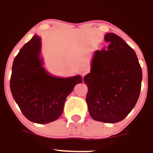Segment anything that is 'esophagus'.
<instances>
[{"instance_id":"obj_1","label":"esophagus","mask_w":153,"mask_h":153,"mask_svg":"<svg viewBox=\"0 0 153 153\" xmlns=\"http://www.w3.org/2000/svg\"><path fill=\"white\" fill-rule=\"evenodd\" d=\"M89 71V68L87 66V65H83V66L82 67V68H81V74H82V76H84L85 75H86L88 72Z\"/></svg>"}]
</instances>
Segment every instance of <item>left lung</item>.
<instances>
[{"instance_id": "8db88e82", "label": "left lung", "mask_w": 153, "mask_h": 153, "mask_svg": "<svg viewBox=\"0 0 153 153\" xmlns=\"http://www.w3.org/2000/svg\"><path fill=\"white\" fill-rule=\"evenodd\" d=\"M104 40L109 46L95 51L84 83L88 88L86 102L91 117L114 123L123 120L137 104L143 74L135 51L121 37L107 33Z\"/></svg>"}]
</instances>
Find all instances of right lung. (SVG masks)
Listing matches in <instances>:
<instances>
[{
    "label": "right lung",
    "instance_id": "obj_1",
    "mask_svg": "<svg viewBox=\"0 0 153 153\" xmlns=\"http://www.w3.org/2000/svg\"><path fill=\"white\" fill-rule=\"evenodd\" d=\"M42 42L34 35L13 60L10 91L23 114L33 123L45 124L56 120L63 112L65 101L82 77H57L44 67Z\"/></svg>",
    "mask_w": 153,
    "mask_h": 153
}]
</instances>
